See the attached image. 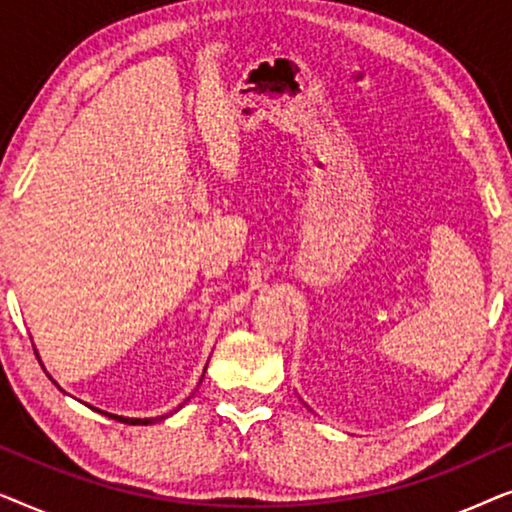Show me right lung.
Segmentation results:
<instances>
[{
    "mask_svg": "<svg viewBox=\"0 0 512 512\" xmlns=\"http://www.w3.org/2000/svg\"><path fill=\"white\" fill-rule=\"evenodd\" d=\"M200 382H202V380H200ZM181 405H184V403H181ZM181 405H179V408H181ZM179 408H177V410H179ZM104 415H107V412H104ZM170 415H172V412H170ZM107 417H114L116 422H123V424H139V426H142V424L160 422V419H165L167 415H163V417H156V419H130V417H118V415H107Z\"/></svg>",
    "mask_w": 512,
    "mask_h": 512,
    "instance_id": "1",
    "label": "right lung"
}]
</instances>
